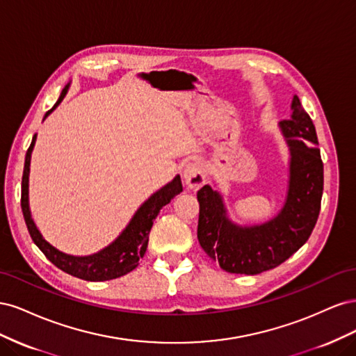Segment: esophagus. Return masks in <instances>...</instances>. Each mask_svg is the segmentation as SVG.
Instances as JSON below:
<instances>
[{"mask_svg":"<svg viewBox=\"0 0 356 356\" xmlns=\"http://www.w3.org/2000/svg\"><path fill=\"white\" fill-rule=\"evenodd\" d=\"M182 177H184L187 187L191 188V190L200 188L204 184V181H207V175H204V168L197 160L191 161V163H188L186 166L184 172H182Z\"/></svg>","mask_w":356,"mask_h":356,"instance_id":"1","label":"esophagus"}]
</instances>
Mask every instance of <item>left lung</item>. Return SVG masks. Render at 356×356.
<instances>
[{
	"label": "left lung",
	"instance_id": "8db88e82",
	"mask_svg": "<svg viewBox=\"0 0 356 356\" xmlns=\"http://www.w3.org/2000/svg\"><path fill=\"white\" fill-rule=\"evenodd\" d=\"M291 108L293 115L281 122L291 161L286 202L277 217L261 225L239 227L225 217L222 199L211 186L197 191L199 243L229 273L258 275L282 264L306 243L318 221L324 163L316 129L298 96Z\"/></svg>",
	"mask_w": 356,
	"mask_h": 356
}]
</instances>
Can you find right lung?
I'll use <instances>...</instances> for the list:
<instances>
[{"mask_svg": "<svg viewBox=\"0 0 356 356\" xmlns=\"http://www.w3.org/2000/svg\"><path fill=\"white\" fill-rule=\"evenodd\" d=\"M67 90H68V86L62 90L58 102L53 105V108L50 111H47V114H50L56 108L59 102L63 99V96H65ZM34 144H35V135L32 138V143L28 148L26 157H25L20 207H22L28 232L31 234L32 241H34V243L40 248V251L47 257V260H50L58 268H60V270H63L71 276L84 279V281H92V282L110 281V279L120 277L123 275H127L129 272H132L134 268L138 267L139 258H143L147 251L149 230H152L153 222L159 215L160 209L182 191L181 177L177 175L169 182V184L156 191L154 195L136 211L134 218L127 224V227L123 230V233L118 236L111 245L106 246L105 250L89 257H74V255H68L58 251L56 248H53L49 242L42 239L41 233L38 232L34 221L31 218L29 204H28V175H29L31 153Z\"/></svg>", "mask_w": 356, "mask_h": 356, "instance_id": "right-lung-1", "label": "right lung"}]
</instances>
